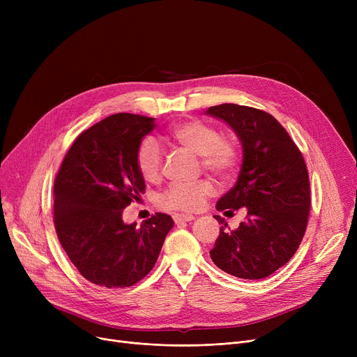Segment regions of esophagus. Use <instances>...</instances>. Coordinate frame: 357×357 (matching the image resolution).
Here are the masks:
<instances>
[{
  "label": "esophagus",
  "instance_id": "obj_1",
  "mask_svg": "<svg viewBox=\"0 0 357 357\" xmlns=\"http://www.w3.org/2000/svg\"><path fill=\"white\" fill-rule=\"evenodd\" d=\"M192 220H194V215H183V214H175V215H174L175 224L188 222V221H192Z\"/></svg>",
  "mask_w": 357,
  "mask_h": 357
}]
</instances>
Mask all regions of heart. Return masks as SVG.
Here are the masks:
<instances>
[{"instance_id": "1", "label": "heart", "mask_w": 357, "mask_h": 357, "mask_svg": "<svg viewBox=\"0 0 357 357\" xmlns=\"http://www.w3.org/2000/svg\"><path fill=\"white\" fill-rule=\"evenodd\" d=\"M166 140L199 156V166L220 179H230L238 167L241 147L236 136L220 135L217 127L198 119L183 120L166 131ZM136 165L142 178L156 182L162 176L163 155L153 140H144L136 155ZM215 194V185L210 179L192 183H172L160 194L159 205L174 213H194L202 208Z\"/></svg>"}]
</instances>
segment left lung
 <instances>
[{
    "mask_svg": "<svg viewBox=\"0 0 357 357\" xmlns=\"http://www.w3.org/2000/svg\"><path fill=\"white\" fill-rule=\"evenodd\" d=\"M207 114L226 121L243 144V163L233 188L217 202L233 214L246 207L236 230L222 226L210 252L224 272L243 279H264L288 264L305 234L311 190L301 150L269 112L248 105L221 104Z\"/></svg>",
    "mask_w": 357,
    "mask_h": 357,
    "instance_id": "1",
    "label": "left lung"
}]
</instances>
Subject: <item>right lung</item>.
Wrapping results in <instances>:
<instances>
[{
    "mask_svg": "<svg viewBox=\"0 0 357 357\" xmlns=\"http://www.w3.org/2000/svg\"><path fill=\"white\" fill-rule=\"evenodd\" d=\"M153 119L119 112L77 137L54 178L53 222L63 250L89 282L131 287L153 269L171 215L156 213L140 227L124 224L123 210L146 185L136 155Z\"/></svg>",
    "mask_w": 357,
    "mask_h": 357,
    "instance_id": "obj_1",
    "label": "right lung"
}]
</instances>
